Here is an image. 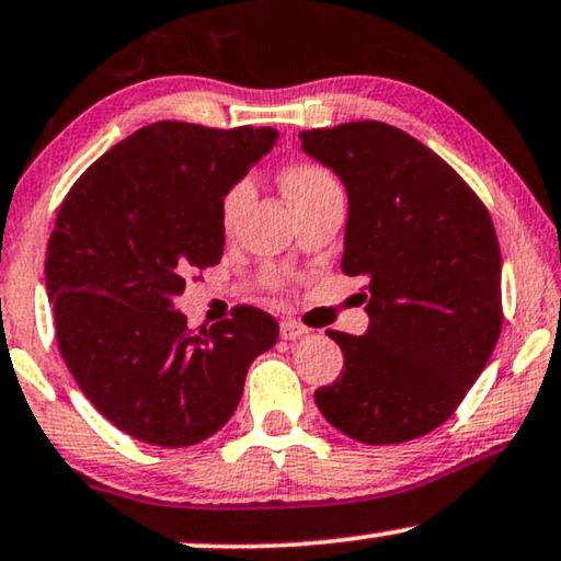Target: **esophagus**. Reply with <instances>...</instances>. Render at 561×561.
Returning <instances> with one entry per match:
<instances>
[{
	"label": "esophagus",
	"instance_id": "obj_1",
	"mask_svg": "<svg viewBox=\"0 0 561 561\" xmlns=\"http://www.w3.org/2000/svg\"><path fill=\"white\" fill-rule=\"evenodd\" d=\"M279 333H282V339H285V341H295V339H302V335L308 333V328L297 323V320H282Z\"/></svg>",
	"mask_w": 561,
	"mask_h": 561
}]
</instances>
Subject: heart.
I'll list each match as a JSON object with an SVG mask.
<instances>
[{"label": "heart", "mask_w": 561, "mask_h": 561, "mask_svg": "<svg viewBox=\"0 0 561 561\" xmlns=\"http://www.w3.org/2000/svg\"><path fill=\"white\" fill-rule=\"evenodd\" d=\"M282 182H285L287 197L293 205H300L305 199L316 197V194L331 190V186H339L335 176L328 171L325 167H320L316 161H297L289 163L282 174ZM251 197V182L249 179H241V182L230 184L228 192L222 194V205H220V218L222 226L230 228L236 222L238 215L249 203ZM264 285L268 287H282L285 285V274H279L276 268H266L264 272Z\"/></svg>", "instance_id": "heart-1"}]
</instances>
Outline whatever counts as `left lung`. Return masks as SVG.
<instances>
[{"mask_svg": "<svg viewBox=\"0 0 561 561\" xmlns=\"http://www.w3.org/2000/svg\"><path fill=\"white\" fill-rule=\"evenodd\" d=\"M300 140L346 186L341 272L367 282L369 312L364 335L328 331L346 369L316 402L356 442H413L459 408L500 339L490 213L442 156L387 123L302 130Z\"/></svg>", "mask_w": 561, "mask_h": 561, "instance_id": "obj_1", "label": "left lung"}]
</instances>
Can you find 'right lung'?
<instances>
[{
	"label": "right lung",
	"mask_w": 561,
	"mask_h": 561,
	"mask_svg": "<svg viewBox=\"0 0 561 561\" xmlns=\"http://www.w3.org/2000/svg\"><path fill=\"white\" fill-rule=\"evenodd\" d=\"M274 140V128L161 119L100 156L58 210L46 256L58 351L87 400L138 442L179 449L220 431L251 362L279 339L249 305L210 331L174 310L186 276L220 264L222 194Z\"/></svg>",
	"instance_id": "1"
}]
</instances>
